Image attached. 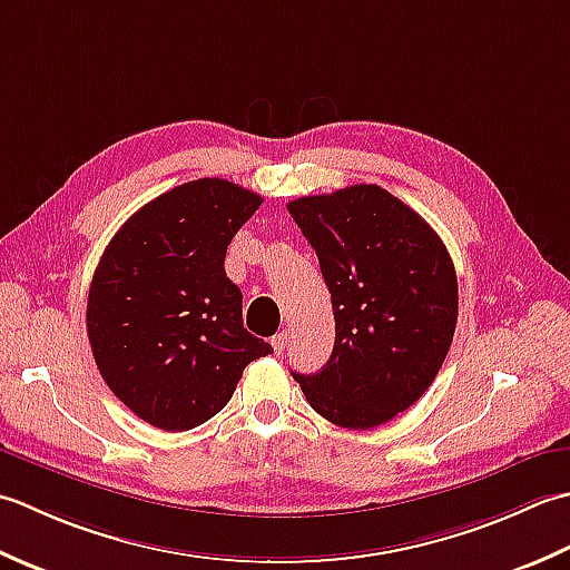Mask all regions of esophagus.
Returning a JSON list of instances; mask_svg holds the SVG:
<instances>
[{"instance_id":"obj_1","label":"esophagus","mask_w":570,"mask_h":570,"mask_svg":"<svg viewBox=\"0 0 570 570\" xmlns=\"http://www.w3.org/2000/svg\"><path fill=\"white\" fill-rule=\"evenodd\" d=\"M287 340H289V332H287V330L281 332V334H275L273 342H271V344H273V352H275V354H283L285 346H287Z\"/></svg>"}]
</instances>
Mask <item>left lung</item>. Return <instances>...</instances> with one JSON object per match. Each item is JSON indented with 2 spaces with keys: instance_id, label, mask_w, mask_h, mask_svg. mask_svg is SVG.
<instances>
[{
  "instance_id": "1",
  "label": "left lung",
  "mask_w": 570,
  "mask_h": 570,
  "mask_svg": "<svg viewBox=\"0 0 570 570\" xmlns=\"http://www.w3.org/2000/svg\"><path fill=\"white\" fill-rule=\"evenodd\" d=\"M332 295L334 350L295 381L334 425L368 431L409 411L435 381L458 324V275L445 243L376 184L287 204Z\"/></svg>"
}]
</instances>
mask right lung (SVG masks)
<instances>
[{
  "label": "right lung",
  "instance_id": "1",
  "mask_svg": "<svg viewBox=\"0 0 570 570\" xmlns=\"http://www.w3.org/2000/svg\"><path fill=\"white\" fill-rule=\"evenodd\" d=\"M263 204L226 179H196L145 204L112 236L88 293L100 376L159 431H191L230 401L243 368L273 354L243 327L226 248Z\"/></svg>",
  "mask_w": 570,
  "mask_h": 570
}]
</instances>
